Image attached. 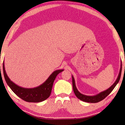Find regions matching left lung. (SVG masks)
I'll list each match as a JSON object with an SVG mask.
<instances>
[{"label":"left lung","mask_w":125,"mask_h":125,"mask_svg":"<svg viewBox=\"0 0 125 125\" xmlns=\"http://www.w3.org/2000/svg\"><path fill=\"white\" fill-rule=\"evenodd\" d=\"M121 71H122V63H121V67H120L119 74H118L117 78L116 79L115 83H114L113 85L110 86V87L107 89L103 91V92H101L100 93H99V94L95 95H93V96L85 95L81 94V93L78 90L77 87H76L74 78L73 76L72 75V84H73V89L74 93L76 96H77L78 99H80V100L85 101V102H86V103H98L99 101L103 100V99H105L107 95H109L110 94V93L113 90L114 88L115 87L116 85H117V83H118V82H119L120 77H121Z\"/></svg>","instance_id":"left-lung-1"}]
</instances>
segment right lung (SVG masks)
<instances>
[{
    "instance_id": "right-lung-1",
    "label": "right lung",
    "mask_w": 125,
    "mask_h": 125,
    "mask_svg": "<svg viewBox=\"0 0 125 125\" xmlns=\"http://www.w3.org/2000/svg\"><path fill=\"white\" fill-rule=\"evenodd\" d=\"M3 69L5 81L12 92L23 100L30 103H39L47 99L51 93L53 84L57 75L64 71L63 69H60L54 71L43 83L37 87L25 88L16 85L9 79L5 70L4 62Z\"/></svg>"
}]
</instances>
